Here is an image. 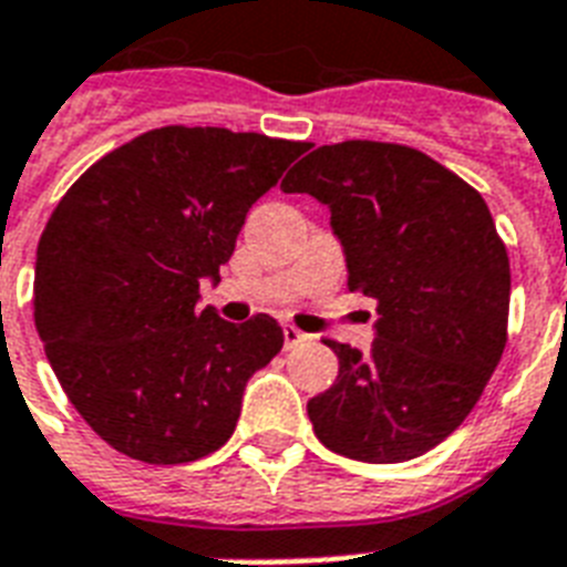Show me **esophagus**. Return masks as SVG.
Here are the masks:
<instances>
[{"instance_id":"esophagus-1","label":"esophagus","mask_w":567,"mask_h":567,"mask_svg":"<svg viewBox=\"0 0 567 567\" xmlns=\"http://www.w3.org/2000/svg\"><path fill=\"white\" fill-rule=\"evenodd\" d=\"M282 336H285V347H288V350H291V347H297V344H302V341L309 338L306 332H300L297 327H291V323H285Z\"/></svg>"}]
</instances>
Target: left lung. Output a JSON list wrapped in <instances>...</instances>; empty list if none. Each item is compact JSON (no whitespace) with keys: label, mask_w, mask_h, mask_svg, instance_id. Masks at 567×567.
Returning <instances> with one entry per match:
<instances>
[{"label":"left lung","mask_w":567,"mask_h":567,"mask_svg":"<svg viewBox=\"0 0 567 567\" xmlns=\"http://www.w3.org/2000/svg\"><path fill=\"white\" fill-rule=\"evenodd\" d=\"M332 212L347 285L377 300L371 353L327 341L338 379L309 400L329 450L394 465L465 421L506 347L509 256L465 179L421 150L382 141L318 146L282 179Z\"/></svg>","instance_id":"8db88e82"}]
</instances>
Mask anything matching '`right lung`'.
Returning <instances> with one entry per match:
<instances>
[{
	"label": "right lung",
	"mask_w": 567,
	"mask_h": 567,
	"mask_svg": "<svg viewBox=\"0 0 567 567\" xmlns=\"http://www.w3.org/2000/svg\"><path fill=\"white\" fill-rule=\"evenodd\" d=\"M309 146L217 126H164L102 155L38 244L34 327L58 382L105 444L182 465L220 450L247 379L282 350L270 315L199 309L258 196Z\"/></svg>",
	"instance_id": "right-lung-1"
}]
</instances>
